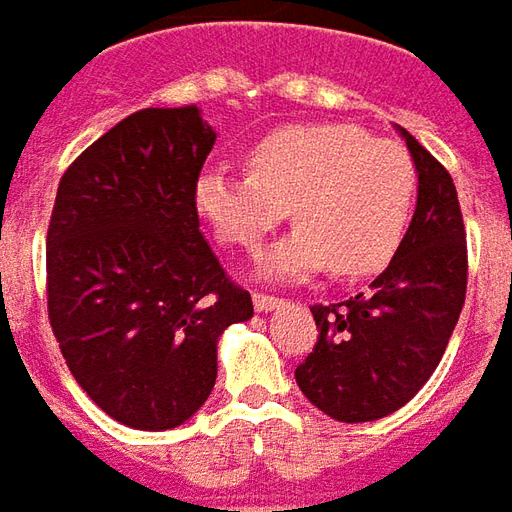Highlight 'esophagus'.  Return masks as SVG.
<instances>
[{"label": "esophagus", "instance_id": "obj_1", "mask_svg": "<svg viewBox=\"0 0 512 512\" xmlns=\"http://www.w3.org/2000/svg\"><path fill=\"white\" fill-rule=\"evenodd\" d=\"M253 306H256V311H262V314H267V311H275V308H281V300L273 295H262V292H253Z\"/></svg>", "mask_w": 512, "mask_h": 512}]
</instances>
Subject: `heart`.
I'll return each mask as SVG.
<instances>
[{
    "instance_id": "b5f03b06",
    "label": "heart",
    "mask_w": 512,
    "mask_h": 512,
    "mask_svg": "<svg viewBox=\"0 0 512 512\" xmlns=\"http://www.w3.org/2000/svg\"><path fill=\"white\" fill-rule=\"evenodd\" d=\"M248 176L206 168L192 204L223 245L256 248L286 215L297 226L256 262L264 281L378 273L400 248L416 198V168L391 140L350 123H297L245 151Z\"/></svg>"
}]
</instances>
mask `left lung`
Masks as SVG:
<instances>
[{"label": "left lung", "instance_id": "left-lung-1", "mask_svg": "<svg viewBox=\"0 0 512 512\" xmlns=\"http://www.w3.org/2000/svg\"><path fill=\"white\" fill-rule=\"evenodd\" d=\"M419 176L416 209L369 292L311 306L314 353L295 369L311 405L336 422H375L416 397L436 372L466 300V231L444 165L397 126Z\"/></svg>", "mask_w": 512, "mask_h": 512}]
</instances>
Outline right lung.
<instances>
[{
	"label": "right lung",
	"mask_w": 512,
	"mask_h": 512,
	"mask_svg": "<svg viewBox=\"0 0 512 512\" xmlns=\"http://www.w3.org/2000/svg\"><path fill=\"white\" fill-rule=\"evenodd\" d=\"M215 140L198 107H148L85 148L57 187L52 331L90 400L134 430L187 422L215 389L217 339L253 317L192 204Z\"/></svg>",
	"instance_id": "right-lung-1"
}]
</instances>
